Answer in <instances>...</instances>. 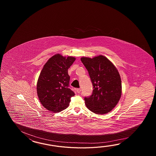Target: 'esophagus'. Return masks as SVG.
I'll list each match as a JSON object with an SVG mask.
<instances>
[{"label": "esophagus", "instance_id": "esophagus-1", "mask_svg": "<svg viewBox=\"0 0 156 156\" xmlns=\"http://www.w3.org/2000/svg\"><path fill=\"white\" fill-rule=\"evenodd\" d=\"M81 89H76V92L77 93H80L81 92Z\"/></svg>", "mask_w": 156, "mask_h": 156}]
</instances>
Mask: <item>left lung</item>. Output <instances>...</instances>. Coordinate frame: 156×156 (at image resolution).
<instances>
[{
  "instance_id": "8db88e82",
  "label": "left lung",
  "mask_w": 156,
  "mask_h": 156,
  "mask_svg": "<svg viewBox=\"0 0 156 156\" xmlns=\"http://www.w3.org/2000/svg\"><path fill=\"white\" fill-rule=\"evenodd\" d=\"M81 61L87 70L94 89L91 95L84 98L86 107L97 114L109 113L117 105L122 95L118 71L103 55L92 58L83 57Z\"/></svg>"
}]
</instances>
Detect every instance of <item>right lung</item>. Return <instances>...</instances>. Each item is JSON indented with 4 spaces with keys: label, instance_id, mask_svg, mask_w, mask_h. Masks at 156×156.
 <instances>
[{
    "label": "right lung",
    "instance_id": "add662e5",
    "mask_svg": "<svg viewBox=\"0 0 156 156\" xmlns=\"http://www.w3.org/2000/svg\"><path fill=\"white\" fill-rule=\"evenodd\" d=\"M76 58L56 54L44 65L37 83V93L42 105L53 113L67 108L75 93L69 88L68 69Z\"/></svg>",
    "mask_w": 156,
    "mask_h": 156
}]
</instances>
